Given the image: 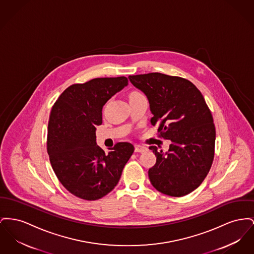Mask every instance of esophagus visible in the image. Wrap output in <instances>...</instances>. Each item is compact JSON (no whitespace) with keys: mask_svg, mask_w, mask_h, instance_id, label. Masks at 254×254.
Returning <instances> with one entry per match:
<instances>
[{"mask_svg":"<svg viewBox=\"0 0 254 254\" xmlns=\"http://www.w3.org/2000/svg\"><path fill=\"white\" fill-rule=\"evenodd\" d=\"M134 149L136 152H143V151H146L148 148L145 146H141V145H135Z\"/></svg>","mask_w":254,"mask_h":254,"instance_id":"34e87169","label":"esophagus"}]
</instances>
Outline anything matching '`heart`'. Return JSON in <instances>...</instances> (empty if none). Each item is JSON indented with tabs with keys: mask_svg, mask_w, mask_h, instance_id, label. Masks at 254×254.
Instances as JSON below:
<instances>
[{
	"mask_svg": "<svg viewBox=\"0 0 254 254\" xmlns=\"http://www.w3.org/2000/svg\"><path fill=\"white\" fill-rule=\"evenodd\" d=\"M139 96H144L142 93L138 92V91H132L129 93V99L130 98H135V97H139Z\"/></svg>",
	"mask_w": 254,
	"mask_h": 254,
	"instance_id": "obj_1",
	"label": "heart"
}]
</instances>
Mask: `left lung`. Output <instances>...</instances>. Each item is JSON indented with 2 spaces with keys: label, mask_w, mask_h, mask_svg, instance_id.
<instances>
[{
  "label": "left lung",
  "mask_w": 254,
  "mask_h": 254,
  "mask_svg": "<svg viewBox=\"0 0 254 254\" xmlns=\"http://www.w3.org/2000/svg\"><path fill=\"white\" fill-rule=\"evenodd\" d=\"M128 78L147 96L158 136L172 141L166 153L149 147L156 156L150 183L162 194H190L206 178L215 152V125L202 94L180 76L149 73Z\"/></svg>",
  "instance_id": "obj_1"
}]
</instances>
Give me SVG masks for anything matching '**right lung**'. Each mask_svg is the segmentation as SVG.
I'll return each mask as SVG.
<instances>
[{
    "mask_svg": "<svg viewBox=\"0 0 254 254\" xmlns=\"http://www.w3.org/2000/svg\"><path fill=\"white\" fill-rule=\"evenodd\" d=\"M126 76L97 77L64 90L52 108L47 150L60 183L75 196L97 200L111 192L134 151L119 142L106 153L96 143L103 107L127 85Z\"/></svg>",
    "mask_w": 254,
    "mask_h": 254,
    "instance_id": "right-lung-1",
    "label": "right lung"
}]
</instances>
